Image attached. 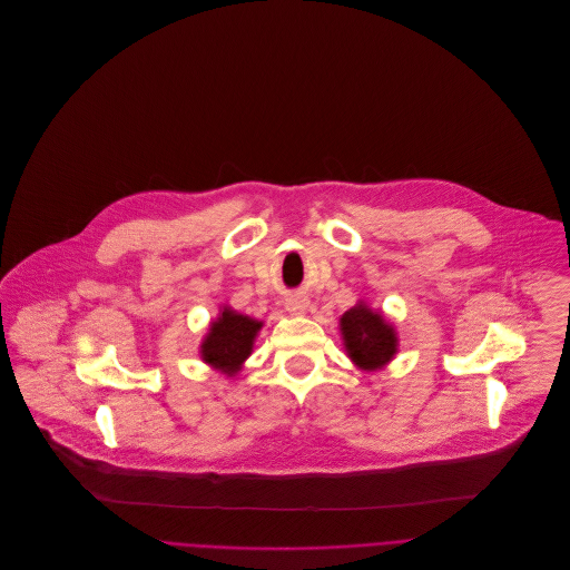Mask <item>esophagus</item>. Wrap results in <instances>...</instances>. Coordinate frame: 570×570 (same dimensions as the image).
Listing matches in <instances>:
<instances>
[{"label":"esophagus","instance_id":"esophagus-1","mask_svg":"<svg viewBox=\"0 0 570 570\" xmlns=\"http://www.w3.org/2000/svg\"><path fill=\"white\" fill-rule=\"evenodd\" d=\"M285 307L294 314H303L307 309V298L301 296V294H292V296L285 298Z\"/></svg>","mask_w":570,"mask_h":570}]
</instances>
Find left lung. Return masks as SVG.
<instances>
[{
    "mask_svg": "<svg viewBox=\"0 0 570 570\" xmlns=\"http://www.w3.org/2000/svg\"><path fill=\"white\" fill-rule=\"evenodd\" d=\"M341 332H344L351 360L366 371L384 366L397 351L393 327L380 312H373L366 305H357L341 316Z\"/></svg>",
    "mask_w": 570,
    "mask_h": 570,
    "instance_id": "8db88e82",
    "label": "left lung"
}]
</instances>
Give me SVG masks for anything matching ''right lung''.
Listing matches in <instances>:
<instances>
[{
  "label": "right lung",
  "mask_w": 570,
  "mask_h": 570,
  "mask_svg": "<svg viewBox=\"0 0 570 570\" xmlns=\"http://www.w3.org/2000/svg\"><path fill=\"white\" fill-rule=\"evenodd\" d=\"M263 323L236 314L232 309H224L222 316L210 325V332L202 346V357L206 364L224 371L236 373L240 364L249 357L254 336Z\"/></svg>",
  "instance_id": "1"
}]
</instances>
